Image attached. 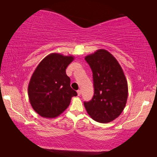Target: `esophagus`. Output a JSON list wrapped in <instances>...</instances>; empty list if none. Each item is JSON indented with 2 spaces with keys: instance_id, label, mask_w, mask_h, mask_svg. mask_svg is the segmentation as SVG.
Returning a JSON list of instances; mask_svg holds the SVG:
<instances>
[{
  "instance_id": "esophagus-1",
  "label": "esophagus",
  "mask_w": 157,
  "mask_h": 157,
  "mask_svg": "<svg viewBox=\"0 0 157 157\" xmlns=\"http://www.w3.org/2000/svg\"><path fill=\"white\" fill-rule=\"evenodd\" d=\"M77 92H78V95H80L81 94H82V91H81V90H78V91H77Z\"/></svg>"
}]
</instances>
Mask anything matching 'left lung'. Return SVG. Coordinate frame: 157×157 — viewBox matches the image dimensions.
Masks as SVG:
<instances>
[{"label": "left lung", "instance_id": "obj_1", "mask_svg": "<svg viewBox=\"0 0 157 157\" xmlns=\"http://www.w3.org/2000/svg\"><path fill=\"white\" fill-rule=\"evenodd\" d=\"M85 61L92 71L94 94L84 105L94 121L109 123L120 116L127 100L128 88L123 69L104 49L86 56Z\"/></svg>", "mask_w": 157, "mask_h": 157}]
</instances>
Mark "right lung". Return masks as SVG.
Instances as JSON below:
<instances>
[{"mask_svg":"<svg viewBox=\"0 0 157 157\" xmlns=\"http://www.w3.org/2000/svg\"><path fill=\"white\" fill-rule=\"evenodd\" d=\"M72 56L52 53L41 61L34 71L28 86L30 104L36 112L45 118H55L78 95L71 87L66 69L73 62Z\"/></svg>","mask_w":157,"mask_h":157,"instance_id":"right-lung-1","label":"right lung"}]
</instances>
